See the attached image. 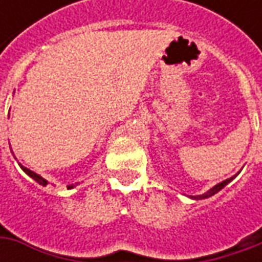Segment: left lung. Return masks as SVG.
Masks as SVG:
<instances>
[{"instance_id":"obj_1","label":"left lung","mask_w":262,"mask_h":262,"mask_svg":"<svg viewBox=\"0 0 262 262\" xmlns=\"http://www.w3.org/2000/svg\"><path fill=\"white\" fill-rule=\"evenodd\" d=\"M237 173H239V172H237ZM237 173L236 175L232 176V178H229V179H225V181L219 182L217 185H214L213 188H210V189H208L207 192H204V194H201V195H191V198H194V200H204V198H208V196L214 195V194H217L220 189H223V188H225V186H226L229 182H232V181H233V179H235V178L237 176Z\"/></svg>"}]
</instances>
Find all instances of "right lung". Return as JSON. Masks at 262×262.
<instances>
[{
    "label": "right lung",
    "mask_w": 262,
    "mask_h": 262,
    "mask_svg": "<svg viewBox=\"0 0 262 262\" xmlns=\"http://www.w3.org/2000/svg\"><path fill=\"white\" fill-rule=\"evenodd\" d=\"M11 153H13V151H11ZM14 159H15V157H14ZM18 165H20V163H18ZM20 167L23 169V172H25L26 175H29L30 178H32V179H35V181L37 182V184H39V185H43V186L48 185V181H46L45 178H42L40 175H37L36 172L30 170V169H27V167H25L23 165H20ZM74 186H76V185H68V189H71V188H74Z\"/></svg>",
    "instance_id": "right-lung-1"
}]
</instances>
